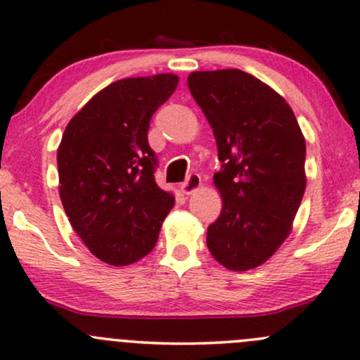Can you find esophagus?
<instances>
[{
  "label": "esophagus",
  "mask_w": 360,
  "mask_h": 360,
  "mask_svg": "<svg viewBox=\"0 0 360 360\" xmlns=\"http://www.w3.org/2000/svg\"><path fill=\"white\" fill-rule=\"evenodd\" d=\"M199 188H201V176L195 174V172H193V174L188 176V179H186V183L181 184V193L189 195L193 194L198 191Z\"/></svg>",
  "instance_id": "esophagus-1"
}]
</instances>
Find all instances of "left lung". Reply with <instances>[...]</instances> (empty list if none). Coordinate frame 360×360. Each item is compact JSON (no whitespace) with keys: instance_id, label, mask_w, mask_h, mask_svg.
<instances>
[{"instance_id":"obj_1","label":"left lung","mask_w":360,"mask_h":360,"mask_svg":"<svg viewBox=\"0 0 360 360\" xmlns=\"http://www.w3.org/2000/svg\"><path fill=\"white\" fill-rule=\"evenodd\" d=\"M191 94L212 127L222 211L207 248L231 271L261 266L288 238L306 191V141L292 109L240 70L194 71Z\"/></svg>"}]
</instances>
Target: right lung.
Masks as SVG:
<instances>
[{
    "instance_id": "right-lung-1",
    "label": "right lung",
    "mask_w": 360,
    "mask_h": 360,
    "mask_svg": "<svg viewBox=\"0 0 360 360\" xmlns=\"http://www.w3.org/2000/svg\"><path fill=\"white\" fill-rule=\"evenodd\" d=\"M179 78H126L94 94L58 148L59 198L72 229L99 261L127 266L153 251L174 195L154 181L149 121Z\"/></svg>"
}]
</instances>
